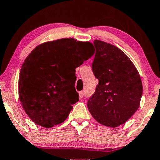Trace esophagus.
I'll use <instances>...</instances> for the list:
<instances>
[{
	"label": "esophagus",
	"instance_id": "34e87169",
	"mask_svg": "<svg viewBox=\"0 0 160 160\" xmlns=\"http://www.w3.org/2000/svg\"><path fill=\"white\" fill-rule=\"evenodd\" d=\"M79 97H80V98H82L83 97H84V92L83 91L79 92Z\"/></svg>",
	"mask_w": 160,
	"mask_h": 160
}]
</instances>
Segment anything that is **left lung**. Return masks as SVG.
I'll use <instances>...</instances> for the list:
<instances>
[{"instance_id": "1", "label": "left lung", "mask_w": 160, "mask_h": 160, "mask_svg": "<svg viewBox=\"0 0 160 160\" xmlns=\"http://www.w3.org/2000/svg\"><path fill=\"white\" fill-rule=\"evenodd\" d=\"M92 69L98 84L88 101L93 118L103 125L116 128L124 124L138 110L143 86L138 70L120 48L95 40Z\"/></svg>"}]
</instances>
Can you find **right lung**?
Here are the masks:
<instances>
[{
	"label": "right lung",
	"mask_w": 160,
	"mask_h": 160,
	"mask_svg": "<svg viewBox=\"0 0 160 160\" xmlns=\"http://www.w3.org/2000/svg\"><path fill=\"white\" fill-rule=\"evenodd\" d=\"M90 42L62 38L38 46L22 64L19 98L32 122L50 128L62 123L79 101L75 69L93 55Z\"/></svg>",
	"instance_id": "add662e5"
}]
</instances>
